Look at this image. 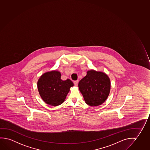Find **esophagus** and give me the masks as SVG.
I'll list each match as a JSON object with an SVG mask.
<instances>
[{
	"label": "esophagus",
	"instance_id": "34e87169",
	"mask_svg": "<svg viewBox=\"0 0 150 150\" xmlns=\"http://www.w3.org/2000/svg\"><path fill=\"white\" fill-rule=\"evenodd\" d=\"M79 81L78 80H76V81H74V84L76 86H78V84Z\"/></svg>",
	"mask_w": 150,
	"mask_h": 150
}]
</instances>
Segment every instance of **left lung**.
Returning a JSON list of instances; mask_svg holds the SVG:
<instances>
[{
  "instance_id": "obj_1",
  "label": "left lung",
  "mask_w": 150,
  "mask_h": 150,
  "mask_svg": "<svg viewBox=\"0 0 150 150\" xmlns=\"http://www.w3.org/2000/svg\"><path fill=\"white\" fill-rule=\"evenodd\" d=\"M78 86L85 102L91 106H98L108 98L110 81L106 74L91 70L79 82Z\"/></svg>"
}]
</instances>
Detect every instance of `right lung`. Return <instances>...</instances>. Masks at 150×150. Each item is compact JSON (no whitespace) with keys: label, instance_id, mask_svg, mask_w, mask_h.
<instances>
[{"label":"right lung","instance_id":"add662e5","mask_svg":"<svg viewBox=\"0 0 150 150\" xmlns=\"http://www.w3.org/2000/svg\"><path fill=\"white\" fill-rule=\"evenodd\" d=\"M74 83L70 79L63 81L59 71L54 70L43 74L38 81V92L42 100L51 106L62 104Z\"/></svg>","mask_w":150,"mask_h":150}]
</instances>
